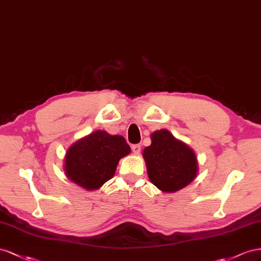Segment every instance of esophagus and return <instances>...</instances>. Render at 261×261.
Segmentation results:
<instances>
[{
  "label": "esophagus",
  "instance_id": "1",
  "mask_svg": "<svg viewBox=\"0 0 261 261\" xmlns=\"http://www.w3.org/2000/svg\"><path fill=\"white\" fill-rule=\"evenodd\" d=\"M132 151L135 154H139L141 152V145L140 144H135L132 145Z\"/></svg>",
  "mask_w": 261,
  "mask_h": 261
}]
</instances>
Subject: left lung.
I'll return each mask as SVG.
<instances>
[{
	"mask_svg": "<svg viewBox=\"0 0 261 261\" xmlns=\"http://www.w3.org/2000/svg\"><path fill=\"white\" fill-rule=\"evenodd\" d=\"M151 140V145L144 148L143 158L154 186L164 192H175L193 181L198 162L187 144L165 129L153 132Z\"/></svg>",
	"mask_w": 261,
	"mask_h": 261,
	"instance_id": "1",
	"label": "left lung"
}]
</instances>
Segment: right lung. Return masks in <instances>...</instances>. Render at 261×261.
Masks as SVG:
<instances>
[{
	"instance_id": "add662e5",
	"label": "right lung",
	"mask_w": 261,
	"mask_h": 261,
	"mask_svg": "<svg viewBox=\"0 0 261 261\" xmlns=\"http://www.w3.org/2000/svg\"><path fill=\"white\" fill-rule=\"evenodd\" d=\"M131 148L121 136L97 130L72 144L66 151V177L86 190H96L114 177L120 159Z\"/></svg>"
}]
</instances>
